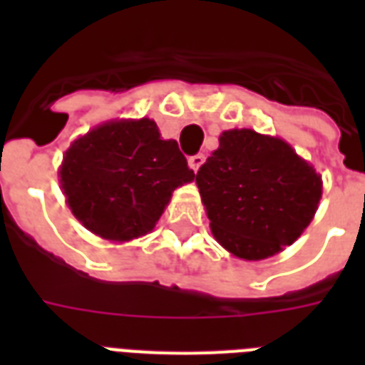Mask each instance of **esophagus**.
<instances>
[{"mask_svg": "<svg viewBox=\"0 0 365 365\" xmlns=\"http://www.w3.org/2000/svg\"><path fill=\"white\" fill-rule=\"evenodd\" d=\"M205 159H206L205 155L197 153V155H191V157H189V159H187V163H189V166H191V168H193V170L197 172L200 168V165L205 163Z\"/></svg>", "mask_w": 365, "mask_h": 365, "instance_id": "34e87169", "label": "esophagus"}]
</instances>
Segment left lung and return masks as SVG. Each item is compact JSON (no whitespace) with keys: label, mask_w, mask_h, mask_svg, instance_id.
Segmentation results:
<instances>
[{"label":"left lung","mask_w":365,"mask_h":365,"mask_svg":"<svg viewBox=\"0 0 365 365\" xmlns=\"http://www.w3.org/2000/svg\"><path fill=\"white\" fill-rule=\"evenodd\" d=\"M212 233L244 259H265L311 223L322 180L284 140L250 128L225 130L197 172Z\"/></svg>","instance_id":"obj_1"}]
</instances>
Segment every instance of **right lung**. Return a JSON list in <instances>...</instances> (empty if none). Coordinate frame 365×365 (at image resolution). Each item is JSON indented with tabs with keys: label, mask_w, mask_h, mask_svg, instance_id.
<instances>
[{
	"label": "right lung",
	"mask_w": 365,
	"mask_h": 365,
	"mask_svg": "<svg viewBox=\"0 0 365 365\" xmlns=\"http://www.w3.org/2000/svg\"><path fill=\"white\" fill-rule=\"evenodd\" d=\"M193 178L176 140H163L151 119L94 128L71 143L60 168L73 216L110 240L149 233L172 191Z\"/></svg>",
	"instance_id": "right-lung-1"
}]
</instances>
